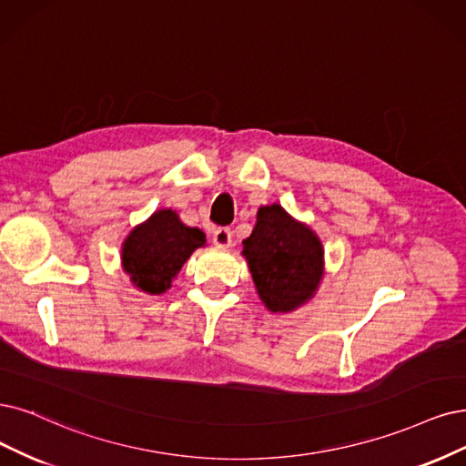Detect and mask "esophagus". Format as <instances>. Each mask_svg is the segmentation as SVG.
Wrapping results in <instances>:
<instances>
[{
    "mask_svg": "<svg viewBox=\"0 0 466 466\" xmlns=\"http://www.w3.org/2000/svg\"><path fill=\"white\" fill-rule=\"evenodd\" d=\"M213 244L218 248H230L232 246V232L230 228H217L213 232Z\"/></svg>",
    "mask_w": 466,
    "mask_h": 466,
    "instance_id": "34e87169",
    "label": "esophagus"
}]
</instances>
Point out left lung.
<instances>
[{"label":"left lung","instance_id":"8db88e82","mask_svg":"<svg viewBox=\"0 0 466 466\" xmlns=\"http://www.w3.org/2000/svg\"><path fill=\"white\" fill-rule=\"evenodd\" d=\"M246 261L257 294L272 313H289L315 296L324 272V249L319 236L289 217L279 203L259 207L249 238Z\"/></svg>","mask_w":466,"mask_h":466}]
</instances>
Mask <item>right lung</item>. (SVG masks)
I'll list each match as a JSON object with an SVG mask.
<instances>
[{"instance_id":"obj_1","label":"right lung","mask_w":466,"mask_h":466,"mask_svg":"<svg viewBox=\"0 0 466 466\" xmlns=\"http://www.w3.org/2000/svg\"><path fill=\"white\" fill-rule=\"evenodd\" d=\"M205 246V234L189 228L177 211H155L128 234L123 244V268L132 284L146 294H163L198 248Z\"/></svg>"}]
</instances>
